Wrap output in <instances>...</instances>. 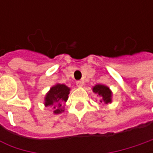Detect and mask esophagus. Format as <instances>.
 <instances>
[{
  "label": "esophagus",
  "instance_id": "34e87169",
  "mask_svg": "<svg viewBox=\"0 0 153 153\" xmlns=\"http://www.w3.org/2000/svg\"><path fill=\"white\" fill-rule=\"evenodd\" d=\"M76 86H77V87H82V86L83 85V82H82V81H76Z\"/></svg>",
  "mask_w": 153,
  "mask_h": 153
}]
</instances>
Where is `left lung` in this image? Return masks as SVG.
Listing matches in <instances>:
<instances>
[{
	"label": "left lung",
	"instance_id": "obj_1",
	"mask_svg": "<svg viewBox=\"0 0 153 153\" xmlns=\"http://www.w3.org/2000/svg\"><path fill=\"white\" fill-rule=\"evenodd\" d=\"M93 92L98 94L99 96H100V102L105 103V104H108L111 102V96H112V93L108 87L101 84H97L93 88Z\"/></svg>",
	"mask_w": 153,
	"mask_h": 153
}]
</instances>
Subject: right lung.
<instances>
[{
	"label": "right lung",
	"mask_w": 153,
	"mask_h": 153,
	"mask_svg": "<svg viewBox=\"0 0 153 153\" xmlns=\"http://www.w3.org/2000/svg\"><path fill=\"white\" fill-rule=\"evenodd\" d=\"M70 90V88L65 84L57 83L56 85L53 86L45 96V106H53L54 109V114L61 113L64 111L62 104L67 101Z\"/></svg>",
	"instance_id": "obj_1"
}]
</instances>
